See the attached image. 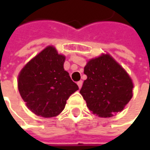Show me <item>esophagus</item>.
I'll use <instances>...</instances> for the list:
<instances>
[{"instance_id": "34e87169", "label": "esophagus", "mask_w": 150, "mask_h": 150, "mask_svg": "<svg viewBox=\"0 0 150 150\" xmlns=\"http://www.w3.org/2000/svg\"><path fill=\"white\" fill-rule=\"evenodd\" d=\"M78 86L79 88H81L82 86H83V81H79V82H78Z\"/></svg>"}]
</instances>
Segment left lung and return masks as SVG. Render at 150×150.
Returning a JSON list of instances; mask_svg holds the SVG:
<instances>
[{
	"instance_id": "obj_1",
	"label": "left lung",
	"mask_w": 150,
	"mask_h": 150,
	"mask_svg": "<svg viewBox=\"0 0 150 150\" xmlns=\"http://www.w3.org/2000/svg\"><path fill=\"white\" fill-rule=\"evenodd\" d=\"M80 93L93 114L109 118L121 112L133 97L134 84L129 75L109 54L88 62Z\"/></svg>"
}]
</instances>
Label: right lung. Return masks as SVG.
Returning <instances> with one entry per match:
<instances>
[{
	"mask_svg": "<svg viewBox=\"0 0 150 150\" xmlns=\"http://www.w3.org/2000/svg\"><path fill=\"white\" fill-rule=\"evenodd\" d=\"M64 62L65 57L49 46L27 62L19 73V93L36 115L43 118L58 115L70 95L78 90L64 70Z\"/></svg>",
	"mask_w": 150,
	"mask_h": 150,
	"instance_id": "1",
	"label": "right lung"
}]
</instances>
